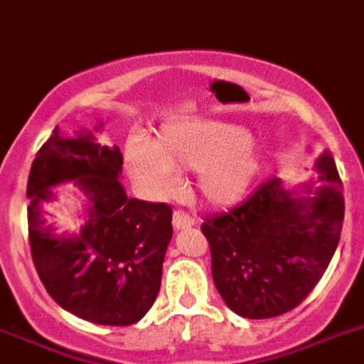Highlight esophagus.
Returning a JSON list of instances; mask_svg holds the SVG:
<instances>
[{"mask_svg": "<svg viewBox=\"0 0 364 364\" xmlns=\"http://www.w3.org/2000/svg\"><path fill=\"white\" fill-rule=\"evenodd\" d=\"M194 222H196V220L192 218L188 213H185V210H176V213H173L172 224H173V228L177 229V231H179V229L192 228V225H194Z\"/></svg>", "mask_w": 364, "mask_h": 364, "instance_id": "34e87169", "label": "esophagus"}]
</instances>
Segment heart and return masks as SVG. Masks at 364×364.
I'll list each match as a JSON object with an SVG mask.
<instances>
[{
    "instance_id": "1",
    "label": "heart",
    "mask_w": 364,
    "mask_h": 364,
    "mask_svg": "<svg viewBox=\"0 0 364 364\" xmlns=\"http://www.w3.org/2000/svg\"><path fill=\"white\" fill-rule=\"evenodd\" d=\"M244 127L215 120H176L151 142L133 139L125 146V166L135 181L157 194L176 185V172H198L207 203L233 205L257 176L259 159Z\"/></svg>"
}]
</instances>
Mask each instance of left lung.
<instances>
[{
  "mask_svg": "<svg viewBox=\"0 0 364 364\" xmlns=\"http://www.w3.org/2000/svg\"><path fill=\"white\" fill-rule=\"evenodd\" d=\"M298 191L272 177L240 205L203 222L216 291L244 318H274L309 296L341 240L343 181L331 155Z\"/></svg>",
  "mask_w": 364,
  "mask_h": 364,
  "instance_id": "8db88e82",
  "label": "left lung"
}]
</instances>
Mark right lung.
Segmentation results:
<instances>
[{
  "label": "right lung",
  "mask_w": 364,
  "mask_h": 364,
  "mask_svg": "<svg viewBox=\"0 0 364 364\" xmlns=\"http://www.w3.org/2000/svg\"><path fill=\"white\" fill-rule=\"evenodd\" d=\"M100 124L96 131L102 127ZM118 146H102L90 131L53 135L38 149L27 179L29 244L48 294L68 313L100 326H131L154 305L172 239L166 203L127 198ZM77 184L89 203L75 235L54 233L41 205L60 182Z\"/></svg>",
  "instance_id": "obj_1"
}]
</instances>
